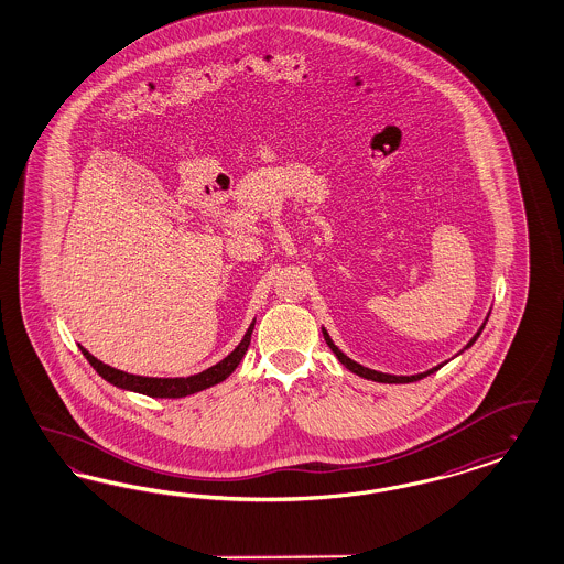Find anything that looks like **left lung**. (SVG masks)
<instances>
[{"mask_svg": "<svg viewBox=\"0 0 564 564\" xmlns=\"http://www.w3.org/2000/svg\"><path fill=\"white\" fill-rule=\"evenodd\" d=\"M486 327V323L481 325V329L477 330V335L466 344V348H470L475 341H477V337L481 335V330ZM323 335H325V341H327V346H329L333 354L337 356V360L346 367V369H350L351 372H356L358 377H365V379H370V381H377V383H412V381H419V379H423V377H427L431 372H435V370L440 369V367H433L431 370H425V372H419V375H410V377H395V375H386V372H379V370H370L367 367H362V365H358V362H354L351 358H348L344 351L339 350L333 341H330L329 333L323 329ZM465 348V350H466Z\"/></svg>", "mask_w": 564, "mask_h": 564, "instance_id": "8db88e82", "label": "left lung"}]
</instances>
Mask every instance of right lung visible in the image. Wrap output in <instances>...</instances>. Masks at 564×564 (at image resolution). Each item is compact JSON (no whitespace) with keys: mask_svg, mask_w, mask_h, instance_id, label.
Segmentation results:
<instances>
[{"mask_svg":"<svg viewBox=\"0 0 564 564\" xmlns=\"http://www.w3.org/2000/svg\"><path fill=\"white\" fill-rule=\"evenodd\" d=\"M256 323V321H253ZM253 323L250 325L248 333L243 335L241 344L235 348L227 358H223L218 365H214L210 369L202 370L192 377H175V379H158V377H141V375H129L124 370L112 369L108 365H104L96 356H91L83 346H78L83 356L89 360V365L98 370L99 377H104L108 383L117 386L120 389H129L137 391L150 398H183V395H192L195 391L213 388L216 383L225 381L241 362L243 354L248 351V346L252 341Z\"/></svg>","mask_w":564,"mask_h":564,"instance_id":"right-lung-1","label":"right lung"}]
</instances>
